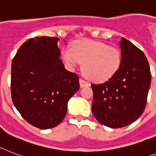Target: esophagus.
Listing matches in <instances>:
<instances>
[{
    "label": "esophagus",
    "instance_id": "obj_1",
    "mask_svg": "<svg viewBox=\"0 0 156 156\" xmlns=\"http://www.w3.org/2000/svg\"><path fill=\"white\" fill-rule=\"evenodd\" d=\"M79 83H80V87L82 88V87H90V83L87 81L83 80L82 78H80V80H79Z\"/></svg>",
    "mask_w": 156,
    "mask_h": 156
}]
</instances>
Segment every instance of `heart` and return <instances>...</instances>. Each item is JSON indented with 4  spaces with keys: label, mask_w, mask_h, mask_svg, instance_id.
Instances as JSON below:
<instances>
[{
    "label": "heart",
    "mask_w": 156,
    "mask_h": 156,
    "mask_svg": "<svg viewBox=\"0 0 156 156\" xmlns=\"http://www.w3.org/2000/svg\"><path fill=\"white\" fill-rule=\"evenodd\" d=\"M62 58L67 65L74 68L83 62L84 74L94 82H103L115 75L121 65V54L115 47L101 41H78L72 49L66 46Z\"/></svg>",
    "instance_id": "1"
}]
</instances>
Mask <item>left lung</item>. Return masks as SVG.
<instances>
[{
  "label": "left lung",
  "instance_id": "1",
  "mask_svg": "<svg viewBox=\"0 0 156 156\" xmlns=\"http://www.w3.org/2000/svg\"><path fill=\"white\" fill-rule=\"evenodd\" d=\"M121 65L114 77L102 84L91 85L92 113L100 123L119 128L140 117L146 107L151 70L145 54L122 37Z\"/></svg>",
  "mask_w": 156,
  "mask_h": 156
}]
</instances>
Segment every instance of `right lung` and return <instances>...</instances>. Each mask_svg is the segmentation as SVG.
Wrapping results in <instances>:
<instances>
[{
	"mask_svg": "<svg viewBox=\"0 0 156 156\" xmlns=\"http://www.w3.org/2000/svg\"><path fill=\"white\" fill-rule=\"evenodd\" d=\"M58 37L29 39L12 59L11 94L19 113L37 128L62 122L69 98L79 90L78 76L65 69Z\"/></svg>",
	"mask_w": 156,
	"mask_h": 156,
	"instance_id": "right-lung-1",
	"label": "right lung"
}]
</instances>
